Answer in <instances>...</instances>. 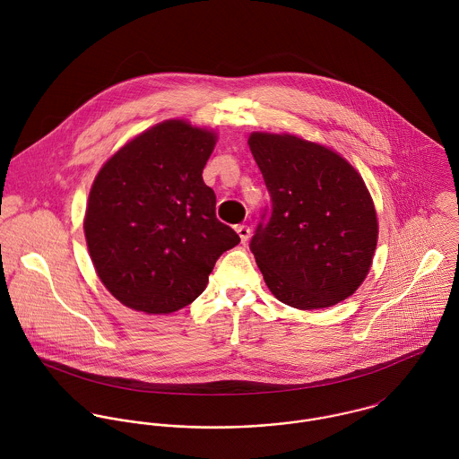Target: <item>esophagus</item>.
<instances>
[{
	"label": "esophagus",
	"instance_id": "obj_1",
	"mask_svg": "<svg viewBox=\"0 0 459 459\" xmlns=\"http://www.w3.org/2000/svg\"><path fill=\"white\" fill-rule=\"evenodd\" d=\"M237 233H238L240 240L246 244L249 240V237H251V228L246 226V224H240V226H237Z\"/></svg>",
	"mask_w": 459,
	"mask_h": 459
}]
</instances>
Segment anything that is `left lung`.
I'll return each mask as SVG.
<instances>
[{"mask_svg": "<svg viewBox=\"0 0 459 459\" xmlns=\"http://www.w3.org/2000/svg\"><path fill=\"white\" fill-rule=\"evenodd\" d=\"M247 144L272 199L251 251L272 295L295 309H324L368 277L378 217L360 173L335 150L288 132H251Z\"/></svg>", "mask_w": 459, "mask_h": 459, "instance_id": "1", "label": "left lung"}]
</instances>
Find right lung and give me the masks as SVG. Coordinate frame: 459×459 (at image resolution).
<instances>
[{
  "instance_id": "1",
  "label": "right lung",
  "mask_w": 459,
  "mask_h": 459,
  "mask_svg": "<svg viewBox=\"0 0 459 459\" xmlns=\"http://www.w3.org/2000/svg\"><path fill=\"white\" fill-rule=\"evenodd\" d=\"M217 132L164 120L137 134L99 169L84 238L95 272L126 307L169 315L204 291L217 258L240 237L215 217L203 168Z\"/></svg>"
}]
</instances>
